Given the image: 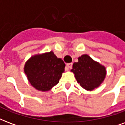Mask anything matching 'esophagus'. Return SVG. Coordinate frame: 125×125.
<instances>
[{
	"label": "esophagus",
	"mask_w": 125,
	"mask_h": 125,
	"mask_svg": "<svg viewBox=\"0 0 125 125\" xmlns=\"http://www.w3.org/2000/svg\"><path fill=\"white\" fill-rule=\"evenodd\" d=\"M66 66H67V68H68L71 69V68H72V63H68V64L66 65Z\"/></svg>",
	"instance_id": "obj_1"
}]
</instances>
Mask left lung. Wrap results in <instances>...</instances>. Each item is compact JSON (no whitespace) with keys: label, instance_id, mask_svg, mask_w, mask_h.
<instances>
[{"label":"left lung","instance_id":"left-lung-1","mask_svg":"<svg viewBox=\"0 0 125 125\" xmlns=\"http://www.w3.org/2000/svg\"><path fill=\"white\" fill-rule=\"evenodd\" d=\"M73 72L80 85L87 90L98 87L106 76V69L94 62L88 55L78 57V62L73 64Z\"/></svg>","mask_w":125,"mask_h":125}]
</instances>
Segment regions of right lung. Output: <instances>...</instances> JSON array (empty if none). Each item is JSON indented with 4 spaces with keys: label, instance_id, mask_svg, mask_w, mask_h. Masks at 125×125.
I'll return each instance as SVG.
<instances>
[{
    "label": "right lung",
    "instance_id": "right-lung-1",
    "mask_svg": "<svg viewBox=\"0 0 125 125\" xmlns=\"http://www.w3.org/2000/svg\"><path fill=\"white\" fill-rule=\"evenodd\" d=\"M65 64L53 52L31 57L25 66V72L30 84L37 90L47 91L58 84Z\"/></svg>",
    "mask_w": 125,
    "mask_h": 125
}]
</instances>
